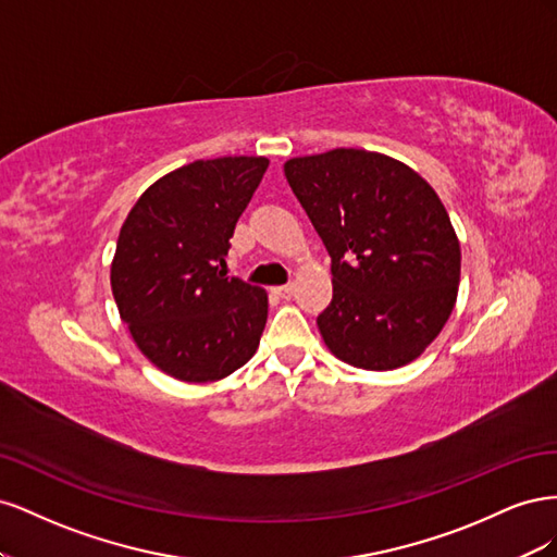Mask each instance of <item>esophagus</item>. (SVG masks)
<instances>
[{
    "instance_id": "1",
    "label": "esophagus",
    "mask_w": 557,
    "mask_h": 557,
    "mask_svg": "<svg viewBox=\"0 0 557 557\" xmlns=\"http://www.w3.org/2000/svg\"><path fill=\"white\" fill-rule=\"evenodd\" d=\"M274 293H276L278 297H283V299H288V297H293V293H295V285H293V283L278 285V288H274Z\"/></svg>"
}]
</instances>
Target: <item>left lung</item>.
I'll list each match as a JSON object with an SVG mask.
<instances>
[{"mask_svg":"<svg viewBox=\"0 0 557 557\" xmlns=\"http://www.w3.org/2000/svg\"><path fill=\"white\" fill-rule=\"evenodd\" d=\"M332 258L318 330L336 358L372 372L409 364L458 297L460 244L442 199L407 164L358 148L285 162Z\"/></svg>","mask_w":557,"mask_h":557,"instance_id":"obj_1","label":"left lung"}]
</instances>
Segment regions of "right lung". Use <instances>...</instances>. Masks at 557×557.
Instances as JSON below:
<instances>
[{
    "instance_id": "obj_1",
    "label": "right lung",
    "mask_w": 557,
    "mask_h": 557,
    "mask_svg": "<svg viewBox=\"0 0 557 557\" xmlns=\"http://www.w3.org/2000/svg\"><path fill=\"white\" fill-rule=\"evenodd\" d=\"M267 166L195 160L150 185L123 223L111 264L117 311L144 356L178 381L225 379L260 344L267 293L223 267Z\"/></svg>"
}]
</instances>
